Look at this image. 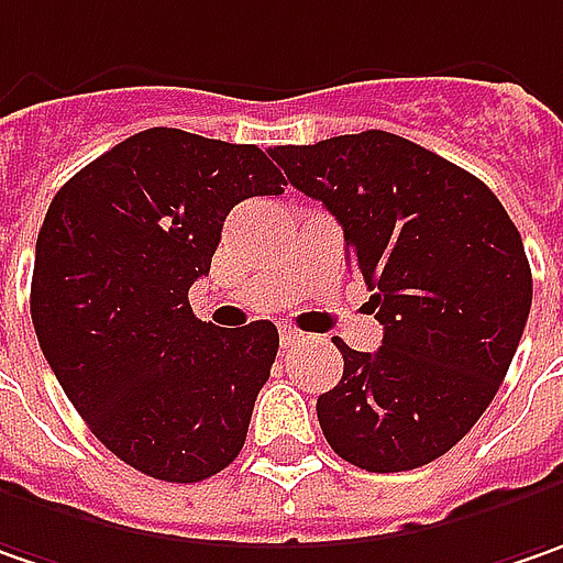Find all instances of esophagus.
Listing matches in <instances>:
<instances>
[{
    "label": "esophagus",
    "instance_id": "34e87169",
    "mask_svg": "<svg viewBox=\"0 0 563 563\" xmlns=\"http://www.w3.org/2000/svg\"><path fill=\"white\" fill-rule=\"evenodd\" d=\"M296 343H302V333H299V330L283 328V330H280V346H283V353H286V350H292Z\"/></svg>",
    "mask_w": 563,
    "mask_h": 563
}]
</instances>
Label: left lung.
<instances>
[{
	"mask_svg": "<svg viewBox=\"0 0 563 563\" xmlns=\"http://www.w3.org/2000/svg\"><path fill=\"white\" fill-rule=\"evenodd\" d=\"M271 157L336 217L384 324L378 353L336 340L343 378L318 397L321 431L358 470H419L476 426L514 362L532 306L523 239L482 179L390 132Z\"/></svg>",
	"mask_w": 563,
	"mask_h": 563,
	"instance_id": "1",
	"label": "left lung"
}]
</instances>
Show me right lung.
<instances>
[{"mask_svg": "<svg viewBox=\"0 0 563 563\" xmlns=\"http://www.w3.org/2000/svg\"><path fill=\"white\" fill-rule=\"evenodd\" d=\"M280 185L255 144L147 129L87 163L46 210L31 280L40 350L97 441L144 476L201 482L245 444L280 336L271 321H198L188 289L227 213Z\"/></svg>", "mask_w": 563, "mask_h": 563, "instance_id": "add662e5", "label": "right lung"}]
</instances>
